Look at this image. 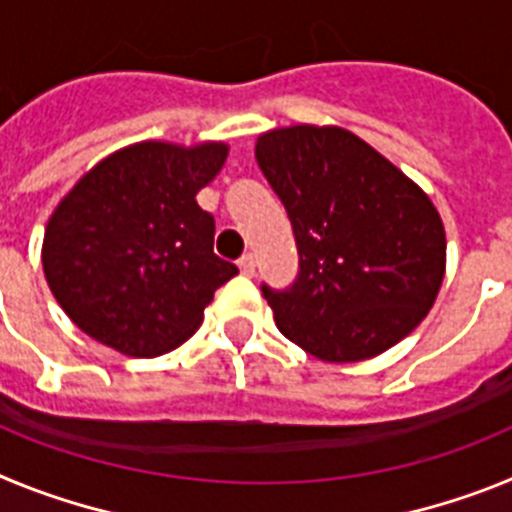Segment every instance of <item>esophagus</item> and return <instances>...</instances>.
Here are the masks:
<instances>
[{"mask_svg": "<svg viewBox=\"0 0 512 512\" xmlns=\"http://www.w3.org/2000/svg\"><path fill=\"white\" fill-rule=\"evenodd\" d=\"M238 269H241V274H246V277H253V274H256V259H253V253H243L241 259H238Z\"/></svg>", "mask_w": 512, "mask_h": 512, "instance_id": "34e87169", "label": "esophagus"}]
</instances>
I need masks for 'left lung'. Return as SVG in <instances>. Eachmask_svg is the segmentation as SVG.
Segmentation results:
<instances>
[{
	"mask_svg": "<svg viewBox=\"0 0 512 512\" xmlns=\"http://www.w3.org/2000/svg\"><path fill=\"white\" fill-rule=\"evenodd\" d=\"M256 161L295 230L300 274L261 287L279 330L320 361L379 356L436 302L446 233L431 197L336 125L259 135Z\"/></svg>",
	"mask_w": 512,
	"mask_h": 512,
	"instance_id": "8db88e82",
	"label": "left lung"
}]
</instances>
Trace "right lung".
<instances>
[{"label": "right lung", "mask_w": 512, "mask_h": 512, "mask_svg": "<svg viewBox=\"0 0 512 512\" xmlns=\"http://www.w3.org/2000/svg\"><path fill=\"white\" fill-rule=\"evenodd\" d=\"M228 158L225 143L143 140L102 158L45 225V282L87 336L151 359L200 328L238 274L212 251L215 220L197 205Z\"/></svg>", "instance_id": "obj_1"}]
</instances>
